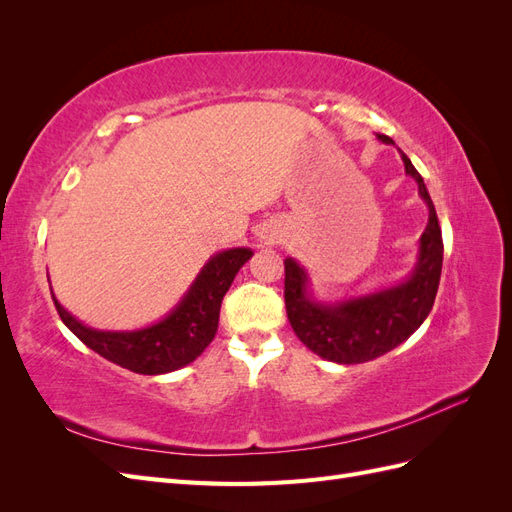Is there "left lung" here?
I'll return each mask as SVG.
<instances>
[{
  "label": "left lung",
  "mask_w": 512,
  "mask_h": 512,
  "mask_svg": "<svg viewBox=\"0 0 512 512\" xmlns=\"http://www.w3.org/2000/svg\"><path fill=\"white\" fill-rule=\"evenodd\" d=\"M378 141L395 145L393 138L384 134H378ZM399 153L406 173L416 181L418 194L429 209L427 228L418 239L416 265L404 282L324 303L309 288L305 267L294 258L284 260V299L290 327L309 350L333 363H367L391 352L421 327L436 301L444 252L442 230L423 177L406 153L401 149Z\"/></svg>",
  "instance_id": "obj_1"
}]
</instances>
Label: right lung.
Returning a JSON list of instances; mask_svg holds the SVG:
<instances>
[{
	"instance_id": "1",
	"label": "right lung",
	"mask_w": 512,
	"mask_h": 512,
	"mask_svg": "<svg viewBox=\"0 0 512 512\" xmlns=\"http://www.w3.org/2000/svg\"><path fill=\"white\" fill-rule=\"evenodd\" d=\"M252 256L250 247H232L211 256L170 314L136 331L91 329L55 299L53 288L51 294L59 318L87 348L134 374L160 376L190 365L213 342L224 294Z\"/></svg>"
}]
</instances>
